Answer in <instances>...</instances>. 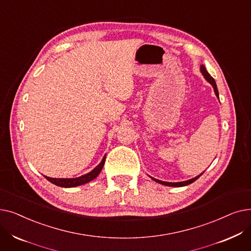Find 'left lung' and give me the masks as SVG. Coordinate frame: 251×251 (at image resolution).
<instances>
[{
	"label": "left lung",
	"mask_w": 251,
	"mask_h": 251,
	"mask_svg": "<svg viewBox=\"0 0 251 251\" xmlns=\"http://www.w3.org/2000/svg\"><path fill=\"white\" fill-rule=\"evenodd\" d=\"M201 74L203 75L205 80H206L210 85L213 86L214 91H215V95H216V97L219 99V91H218V87H217L215 79H214L212 76H210L209 73L206 71V69H205V67H204V65H201ZM203 172H204V171H203ZM203 172H202L201 175L196 176V177H194V178H192V179H189V180H186V181H182V182H166V181H162V180H157V179H155V178H153V177H151V176H150V177H151L153 181L162 184V185L171 186V187H182V186H186V185H189V184L193 183L195 180L199 179V178L203 174Z\"/></svg>",
	"instance_id": "obj_1"
}]
</instances>
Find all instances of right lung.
<instances>
[{
  "mask_svg": "<svg viewBox=\"0 0 251 251\" xmlns=\"http://www.w3.org/2000/svg\"><path fill=\"white\" fill-rule=\"evenodd\" d=\"M104 161H105V154L102 157L101 162L94 170L80 177H76V178H50L48 176H45V177L50 183L55 184V185H57V186L64 187V188H71V187H76L79 185H83V184L92 181L99 176V174L100 173V171L104 165Z\"/></svg>",
  "mask_w": 251,
  "mask_h": 251,
  "instance_id": "right-lung-1",
  "label": "right lung"
}]
</instances>
